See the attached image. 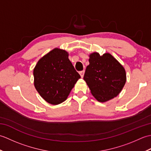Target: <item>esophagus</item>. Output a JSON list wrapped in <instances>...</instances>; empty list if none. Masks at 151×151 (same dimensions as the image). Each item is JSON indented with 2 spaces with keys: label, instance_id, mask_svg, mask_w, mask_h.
<instances>
[{
  "label": "esophagus",
  "instance_id": "obj_1",
  "mask_svg": "<svg viewBox=\"0 0 151 151\" xmlns=\"http://www.w3.org/2000/svg\"><path fill=\"white\" fill-rule=\"evenodd\" d=\"M84 73H85V70H82V71H80V75H81V77L82 78H83V76H84Z\"/></svg>",
  "mask_w": 151,
  "mask_h": 151
}]
</instances>
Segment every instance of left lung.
Masks as SVG:
<instances>
[{
  "label": "left lung",
  "instance_id": "left-lung-1",
  "mask_svg": "<svg viewBox=\"0 0 151 151\" xmlns=\"http://www.w3.org/2000/svg\"><path fill=\"white\" fill-rule=\"evenodd\" d=\"M89 62L84 80L91 94L101 102L117 97L126 83V72L123 65L109 53L102 56L92 53Z\"/></svg>",
  "mask_w": 151,
  "mask_h": 151
}]
</instances>
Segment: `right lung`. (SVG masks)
<instances>
[{
	"mask_svg": "<svg viewBox=\"0 0 151 151\" xmlns=\"http://www.w3.org/2000/svg\"><path fill=\"white\" fill-rule=\"evenodd\" d=\"M65 50H51L38 61L34 69V86L41 97L49 104L65 101L81 78Z\"/></svg>",
	"mask_w": 151,
	"mask_h": 151,
	"instance_id": "add662e5",
	"label": "right lung"
}]
</instances>
